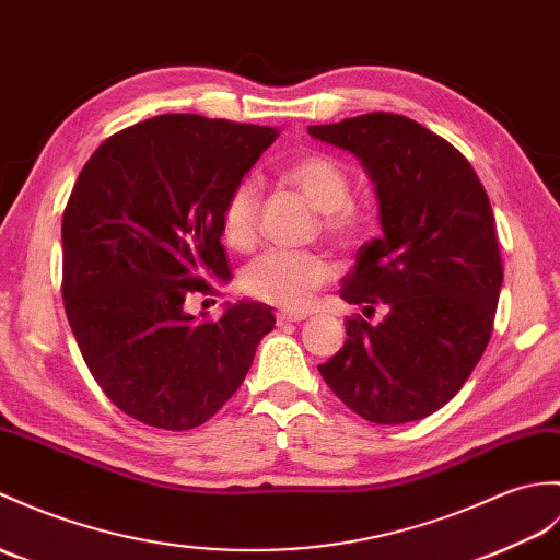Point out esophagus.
Instances as JSON below:
<instances>
[{
  "label": "esophagus",
  "mask_w": 560,
  "mask_h": 560,
  "mask_svg": "<svg viewBox=\"0 0 560 560\" xmlns=\"http://www.w3.org/2000/svg\"><path fill=\"white\" fill-rule=\"evenodd\" d=\"M307 315H303V312H279L277 315V324L279 327H283V324H293V322H303Z\"/></svg>",
  "instance_id": "1"
}]
</instances>
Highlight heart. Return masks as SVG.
Returning <instances> with one entry per match:
<instances>
[{
  "label": "heart",
  "mask_w": 560,
  "mask_h": 560,
  "mask_svg": "<svg viewBox=\"0 0 560 560\" xmlns=\"http://www.w3.org/2000/svg\"><path fill=\"white\" fill-rule=\"evenodd\" d=\"M283 176L324 214V229L331 238H353L355 219L348 207L350 178L339 162L327 154H305L285 166ZM257 180H238L221 207V233L231 248H250L257 231ZM331 277V265L317 253L267 250L243 267L238 283L241 291L255 301L283 310H303Z\"/></svg>",
  "instance_id": "1"
}]
</instances>
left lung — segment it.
I'll list each match as a JSON object with an SVG mask.
<instances>
[{"mask_svg":"<svg viewBox=\"0 0 560 560\" xmlns=\"http://www.w3.org/2000/svg\"><path fill=\"white\" fill-rule=\"evenodd\" d=\"M353 152L380 200L382 236L362 245L341 298L370 325L346 319L348 339L319 374L374 424L422 420L456 396L491 339L503 283L497 221L463 154L418 121L372 112L307 126Z\"/></svg>","mask_w":560,"mask_h":560,"instance_id":"obj_1","label":"left lung"}]
</instances>
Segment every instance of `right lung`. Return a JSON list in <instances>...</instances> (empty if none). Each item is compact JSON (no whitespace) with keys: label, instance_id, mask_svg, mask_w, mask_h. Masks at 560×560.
Wrapping results in <instances>:
<instances>
[{"label":"right lung","instance_id":"obj_1","mask_svg":"<svg viewBox=\"0 0 560 560\" xmlns=\"http://www.w3.org/2000/svg\"><path fill=\"white\" fill-rule=\"evenodd\" d=\"M279 131L162 114L114 133L63 210L61 295L88 370L133 420L184 432L238 392L275 329L265 303L195 319L190 293L231 279L221 207Z\"/></svg>","mask_w":560,"mask_h":560}]
</instances>
